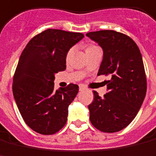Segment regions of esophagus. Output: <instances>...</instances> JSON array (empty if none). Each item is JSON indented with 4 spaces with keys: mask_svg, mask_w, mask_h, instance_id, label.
<instances>
[{
    "mask_svg": "<svg viewBox=\"0 0 156 156\" xmlns=\"http://www.w3.org/2000/svg\"><path fill=\"white\" fill-rule=\"evenodd\" d=\"M79 90H80V91H83V90H85V87H84V86H82V85H80V87H79Z\"/></svg>",
    "mask_w": 156,
    "mask_h": 156,
    "instance_id": "34e87169",
    "label": "esophagus"
}]
</instances>
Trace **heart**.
<instances>
[{
    "instance_id": "b5f03b06",
    "label": "heart",
    "mask_w": 156,
    "mask_h": 156,
    "mask_svg": "<svg viewBox=\"0 0 156 156\" xmlns=\"http://www.w3.org/2000/svg\"><path fill=\"white\" fill-rule=\"evenodd\" d=\"M94 47H95V46H88V47H87V50H89V49H92V48H94ZM87 50H86V51H87ZM72 51H73V50H72V49H70V50L69 51V52H68V54H67V58H69V57L71 56Z\"/></svg>"
}]
</instances>
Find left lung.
Returning <instances> with one entry per match:
<instances>
[{"label": "left lung", "instance_id": "obj_1", "mask_svg": "<svg viewBox=\"0 0 156 156\" xmlns=\"http://www.w3.org/2000/svg\"><path fill=\"white\" fill-rule=\"evenodd\" d=\"M87 36L103 49V60L98 76L109 75L108 92L101 98L93 91L89 105L90 121L104 133L119 132L137 115L147 90L141 52L129 36L114 30L87 33Z\"/></svg>", "mask_w": 156, "mask_h": 156}]
</instances>
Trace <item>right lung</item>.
<instances>
[{
  "label": "right lung",
  "mask_w": 156,
  "mask_h": 156,
  "mask_svg": "<svg viewBox=\"0 0 156 156\" xmlns=\"http://www.w3.org/2000/svg\"><path fill=\"white\" fill-rule=\"evenodd\" d=\"M83 37L81 33L49 29L32 38L19 58L13 97L23 121L38 133H55L67 121L79 87L69 84L55 91V74L66 69L68 52Z\"/></svg>",
  "instance_id": "right-lung-1"
}]
</instances>
